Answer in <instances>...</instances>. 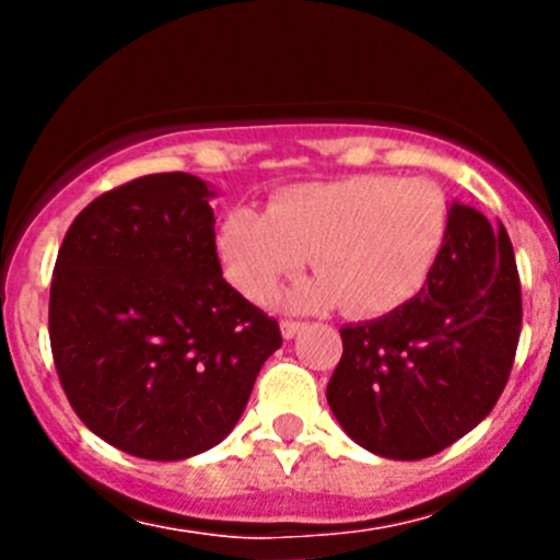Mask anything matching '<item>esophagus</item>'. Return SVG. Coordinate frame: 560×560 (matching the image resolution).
<instances>
[{"mask_svg": "<svg viewBox=\"0 0 560 560\" xmlns=\"http://www.w3.org/2000/svg\"><path fill=\"white\" fill-rule=\"evenodd\" d=\"M303 327H306V325H303V322H292V319H284V322H281V336H284L287 341H292V338H295L298 332L303 330Z\"/></svg>", "mask_w": 560, "mask_h": 560, "instance_id": "obj_1", "label": "esophagus"}]
</instances>
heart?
Returning a JSON list of instances; mask_svg holds the SVG:
<instances>
[{
    "label": "heart",
    "instance_id": "b5f03b06",
    "mask_svg": "<svg viewBox=\"0 0 560 560\" xmlns=\"http://www.w3.org/2000/svg\"><path fill=\"white\" fill-rule=\"evenodd\" d=\"M450 235V202L433 184L398 175H347L281 189L268 211L238 206L219 224L230 284L268 301L306 265L319 273L287 292V306L385 316L431 281Z\"/></svg>",
    "mask_w": 560,
    "mask_h": 560
}]
</instances>
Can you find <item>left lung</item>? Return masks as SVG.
<instances>
[{"label":"left lung","instance_id":"8db88e82","mask_svg":"<svg viewBox=\"0 0 560 560\" xmlns=\"http://www.w3.org/2000/svg\"><path fill=\"white\" fill-rule=\"evenodd\" d=\"M523 303L506 230L450 202V235L425 290L398 312L343 325L327 404L354 444L422 460L477 428L510 380Z\"/></svg>","mask_w":560,"mask_h":560}]
</instances>
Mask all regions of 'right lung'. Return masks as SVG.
<instances>
[{
  "label": "right lung",
  "instance_id": "right-lung-1",
  "mask_svg": "<svg viewBox=\"0 0 560 560\" xmlns=\"http://www.w3.org/2000/svg\"><path fill=\"white\" fill-rule=\"evenodd\" d=\"M217 195L189 173L135 178L89 202L56 257L59 382L83 425L127 455L217 447L281 347L276 319L222 279Z\"/></svg>",
  "mask_w": 560,
  "mask_h": 560
}]
</instances>
